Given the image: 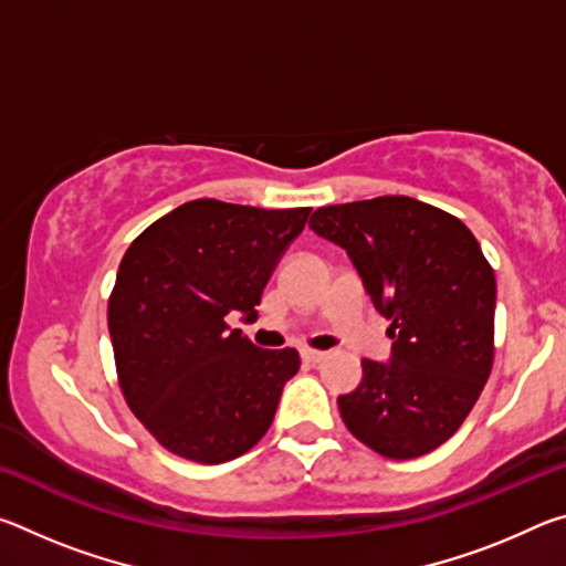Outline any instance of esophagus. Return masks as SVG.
Listing matches in <instances>:
<instances>
[{
  "label": "esophagus",
  "instance_id": "esophagus-1",
  "mask_svg": "<svg viewBox=\"0 0 566 566\" xmlns=\"http://www.w3.org/2000/svg\"><path fill=\"white\" fill-rule=\"evenodd\" d=\"M302 359H304L306 364H319V361L327 359V352H319V349H304V352H302Z\"/></svg>",
  "mask_w": 566,
  "mask_h": 566
}]
</instances>
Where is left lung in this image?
<instances>
[{
  "label": "left lung",
  "instance_id": "8db88e82",
  "mask_svg": "<svg viewBox=\"0 0 566 566\" xmlns=\"http://www.w3.org/2000/svg\"><path fill=\"white\" fill-rule=\"evenodd\" d=\"M310 227L347 249L395 339L391 361L361 359V385L337 399L344 424L387 459L432 452L490 379L492 264L457 217L411 197L319 207Z\"/></svg>",
  "mask_w": 566,
  "mask_h": 566
}]
</instances>
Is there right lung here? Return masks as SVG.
Masks as SVG:
<instances>
[{
	"label": "right lung",
	"instance_id": "add662e5",
	"mask_svg": "<svg viewBox=\"0 0 566 566\" xmlns=\"http://www.w3.org/2000/svg\"><path fill=\"white\" fill-rule=\"evenodd\" d=\"M310 212L195 199L149 224L122 256L107 310L114 364L134 417L167 452L222 464L270 429L300 352L260 349L229 329L227 314L256 319Z\"/></svg>",
	"mask_w": 566,
	"mask_h": 566
}]
</instances>
